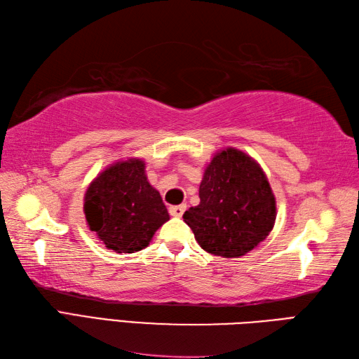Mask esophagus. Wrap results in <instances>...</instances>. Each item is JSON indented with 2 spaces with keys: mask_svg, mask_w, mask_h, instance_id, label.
<instances>
[{
  "mask_svg": "<svg viewBox=\"0 0 359 359\" xmlns=\"http://www.w3.org/2000/svg\"><path fill=\"white\" fill-rule=\"evenodd\" d=\"M186 212V204H181V205H170L169 207V213L175 217H181Z\"/></svg>",
  "mask_w": 359,
  "mask_h": 359,
  "instance_id": "34e87169",
  "label": "esophagus"
}]
</instances>
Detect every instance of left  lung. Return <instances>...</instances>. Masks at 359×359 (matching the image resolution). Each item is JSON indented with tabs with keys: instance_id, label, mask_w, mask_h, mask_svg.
I'll return each instance as SVG.
<instances>
[{
	"instance_id": "obj_1",
	"label": "left lung",
	"mask_w": 359,
	"mask_h": 359,
	"mask_svg": "<svg viewBox=\"0 0 359 359\" xmlns=\"http://www.w3.org/2000/svg\"><path fill=\"white\" fill-rule=\"evenodd\" d=\"M199 199L182 217L210 255L245 256L274 226L276 198L265 172L234 147L217 152L207 164Z\"/></svg>"
}]
</instances>
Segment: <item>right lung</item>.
Instances as JSON below:
<instances>
[{"mask_svg": "<svg viewBox=\"0 0 359 359\" xmlns=\"http://www.w3.org/2000/svg\"><path fill=\"white\" fill-rule=\"evenodd\" d=\"M144 161L128 158L111 164L86 189L83 212L91 231L116 252L146 248L169 221L163 199L146 177Z\"/></svg>", "mask_w": 359, "mask_h": 359, "instance_id": "1", "label": "right lung"}]
</instances>
